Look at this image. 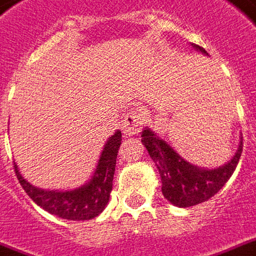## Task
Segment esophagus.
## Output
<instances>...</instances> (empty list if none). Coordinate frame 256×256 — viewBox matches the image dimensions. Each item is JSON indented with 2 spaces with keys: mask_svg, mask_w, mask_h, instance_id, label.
<instances>
[{
  "mask_svg": "<svg viewBox=\"0 0 256 256\" xmlns=\"http://www.w3.org/2000/svg\"><path fill=\"white\" fill-rule=\"evenodd\" d=\"M143 124H144L143 113L139 109H134L130 110V113H126V117L121 120V130L124 132V135L132 136L140 132Z\"/></svg>",
  "mask_w": 256,
  "mask_h": 256,
  "instance_id": "1",
  "label": "esophagus"
}]
</instances>
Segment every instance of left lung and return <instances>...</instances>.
Here are the masks:
<instances>
[{
	"mask_svg": "<svg viewBox=\"0 0 256 256\" xmlns=\"http://www.w3.org/2000/svg\"><path fill=\"white\" fill-rule=\"evenodd\" d=\"M194 49L208 56L206 50L192 44ZM144 144L151 160L156 162L162 182V194L168 200L178 207H190L208 200L230 178L243 151V139L232 160L216 169H202L191 165L177 154L166 142L156 136L150 128L142 132Z\"/></svg>",
	"mask_w": 256,
	"mask_h": 256,
	"instance_id": "1",
	"label": "left lung"
}]
</instances>
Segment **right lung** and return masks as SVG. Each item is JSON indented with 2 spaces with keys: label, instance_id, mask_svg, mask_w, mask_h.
I'll return each instance as SVG.
<instances>
[{
  "label": "right lung",
  "instance_id": "1",
  "mask_svg": "<svg viewBox=\"0 0 256 256\" xmlns=\"http://www.w3.org/2000/svg\"><path fill=\"white\" fill-rule=\"evenodd\" d=\"M121 144V130L109 138L104 146L100 161L88 182L72 191H46L34 187L18 172L14 164V172L18 182L34 202L46 212L69 221L92 220L104 212L109 202L113 188L116 161Z\"/></svg>",
  "mask_w": 256,
  "mask_h": 256
}]
</instances>
